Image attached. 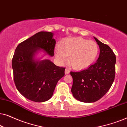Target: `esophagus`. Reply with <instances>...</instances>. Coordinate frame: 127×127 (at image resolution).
Returning a JSON list of instances; mask_svg holds the SVG:
<instances>
[{
  "instance_id": "34e87169",
  "label": "esophagus",
  "mask_w": 127,
  "mask_h": 127,
  "mask_svg": "<svg viewBox=\"0 0 127 127\" xmlns=\"http://www.w3.org/2000/svg\"><path fill=\"white\" fill-rule=\"evenodd\" d=\"M69 73H70V69H68V68H66V69H65V74H69Z\"/></svg>"
}]
</instances>
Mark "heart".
<instances>
[{
	"mask_svg": "<svg viewBox=\"0 0 127 127\" xmlns=\"http://www.w3.org/2000/svg\"><path fill=\"white\" fill-rule=\"evenodd\" d=\"M98 46L95 41L82 37L67 39L58 46L55 54L60 62L66 61L69 57V63L73 68L81 70L89 67L96 58Z\"/></svg>",
	"mask_w": 127,
	"mask_h": 127,
	"instance_id": "obj_1",
	"label": "heart"
}]
</instances>
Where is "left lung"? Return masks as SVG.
Here are the masks:
<instances>
[{"instance_id":"obj_1","label":"left lung","mask_w":127,"mask_h":127,"mask_svg":"<svg viewBox=\"0 0 127 127\" xmlns=\"http://www.w3.org/2000/svg\"><path fill=\"white\" fill-rule=\"evenodd\" d=\"M94 39L99 45V58L93 65L80 72H70L71 91L79 101L91 103L100 99L110 89L115 77L116 55L107 44Z\"/></svg>"}]
</instances>
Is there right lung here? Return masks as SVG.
<instances>
[{"mask_svg": "<svg viewBox=\"0 0 127 127\" xmlns=\"http://www.w3.org/2000/svg\"><path fill=\"white\" fill-rule=\"evenodd\" d=\"M49 32H38L20 43L12 60L15 85L28 99L36 102L46 101L53 96L59 80L65 75V67L57 66L48 60L35 61L38 50L54 55L55 40Z\"/></svg>", "mask_w": 127, "mask_h": 127, "instance_id": "right-lung-1", "label": "right lung"}]
</instances>
